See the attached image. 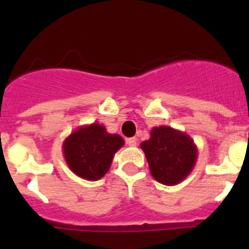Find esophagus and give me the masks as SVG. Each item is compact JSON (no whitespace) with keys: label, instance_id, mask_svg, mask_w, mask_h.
Segmentation results:
<instances>
[{"label":"esophagus","instance_id":"obj_1","mask_svg":"<svg viewBox=\"0 0 249 249\" xmlns=\"http://www.w3.org/2000/svg\"><path fill=\"white\" fill-rule=\"evenodd\" d=\"M127 144H128L129 147H135L136 144H137V138L136 137H131V138H127L126 140Z\"/></svg>","mask_w":249,"mask_h":249}]
</instances>
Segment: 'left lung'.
Wrapping results in <instances>:
<instances>
[{
	"label": "left lung",
	"mask_w": 249,
	"mask_h": 249,
	"mask_svg": "<svg viewBox=\"0 0 249 249\" xmlns=\"http://www.w3.org/2000/svg\"><path fill=\"white\" fill-rule=\"evenodd\" d=\"M149 140L140 144L152 177L166 186L184 181L195 168L198 149L190 136L169 126L153 127Z\"/></svg>",
	"instance_id": "left-lung-1"
}]
</instances>
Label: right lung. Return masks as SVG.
Returning a JSON list of instances; mask_svg holds the SVG:
<instances>
[{"label": "right lung", "mask_w": 249, "mask_h": 249, "mask_svg": "<svg viewBox=\"0 0 249 249\" xmlns=\"http://www.w3.org/2000/svg\"><path fill=\"white\" fill-rule=\"evenodd\" d=\"M124 144L121 136L108 133L100 123L81 126L63 141L68 168L87 181H98L108 172L114 153Z\"/></svg>", "instance_id": "obj_1"}]
</instances>
